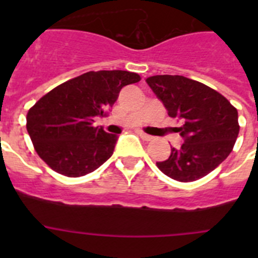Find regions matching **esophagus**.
Listing matches in <instances>:
<instances>
[{
  "label": "esophagus",
  "instance_id": "1",
  "mask_svg": "<svg viewBox=\"0 0 258 258\" xmlns=\"http://www.w3.org/2000/svg\"><path fill=\"white\" fill-rule=\"evenodd\" d=\"M138 134H140L141 138H142V140H145V141H151L152 138H154V137H152V136H150V134H146L145 132H142V131L138 132Z\"/></svg>",
  "mask_w": 258,
  "mask_h": 258
}]
</instances>
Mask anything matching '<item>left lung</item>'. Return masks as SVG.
I'll return each mask as SVG.
<instances>
[{"mask_svg": "<svg viewBox=\"0 0 258 258\" xmlns=\"http://www.w3.org/2000/svg\"><path fill=\"white\" fill-rule=\"evenodd\" d=\"M170 117L182 120L177 127L181 147L156 163L170 178L192 182L203 178L232 151L239 134L238 111L226 98L204 84L178 75H157L146 80Z\"/></svg>", "mask_w": 258, "mask_h": 258, "instance_id": "obj_1", "label": "left lung"}]
</instances>
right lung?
<instances>
[{
  "label": "right lung",
  "mask_w": 258,
  "mask_h": 258,
  "mask_svg": "<svg viewBox=\"0 0 258 258\" xmlns=\"http://www.w3.org/2000/svg\"><path fill=\"white\" fill-rule=\"evenodd\" d=\"M127 71H90L54 88L27 113V131L38 156L56 173L81 177L106 163L116 134L93 126L124 86L138 83Z\"/></svg>",
  "instance_id": "1"
}]
</instances>
